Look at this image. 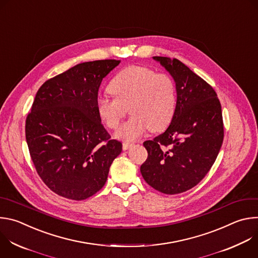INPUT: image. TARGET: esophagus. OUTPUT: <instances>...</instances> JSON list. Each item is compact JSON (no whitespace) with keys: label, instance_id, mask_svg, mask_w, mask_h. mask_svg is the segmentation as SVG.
Listing matches in <instances>:
<instances>
[{"label":"esophagus","instance_id":"1","mask_svg":"<svg viewBox=\"0 0 258 258\" xmlns=\"http://www.w3.org/2000/svg\"><path fill=\"white\" fill-rule=\"evenodd\" d=\"M133 146H134V144H133V143H127V142H124V143L122 144V149H123V150H127V149L132 148Z\"/></svg>","mask_w":258,"mask_h":258}]
</instances>
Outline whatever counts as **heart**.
<instances>
[{"mask_svg": "<svg viewBox=\"0 0 258 258\" xmlns=\"http://www.w3.org/2000/svg\"><path fill=\"white\" fill-rule=\"evenodd\" d=\"M108 91L114 98H98L97 113L107 127L116 130L128 108L132 116L116 133L121 140L135 141L148 130L163 131L175 113L174 81L149 67L134 65L122 69L110 82Z\"/></svg>", "mask_w": 258, "mask_h": 258, "instance_id": "obj_1", "label": "heart"}]
</instances>
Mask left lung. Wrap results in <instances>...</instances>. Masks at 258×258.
<instances>
[{"mask_svg": "<svg viewBox=\"0 0 258 258\" xmlns=\"http://www.w3.org/2000/svg\"><path fill=\"white\" fill-rule=\"evenodd\" d=\"M153 58L172 76L177 101L165 132L144 142L148 158L141 173L155 190L174 195L198 185L213 165L224 141L222 105L213 88L182 62Z\"/></svg>", "mask_w": 258, "mask_h": 258, "instance_id": "8db88e82", "label": "left lung"}]
</instances>
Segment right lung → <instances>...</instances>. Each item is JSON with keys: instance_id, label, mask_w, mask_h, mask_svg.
<instances>
[{"instance_id": "obj_1", "label": "right lung", "mask_w": 258, "mask_h": 258, "mask_svg": "<svg viewBox=\"0 0 258 258\" xmlns=\"http://www.w3.org/2000/svg\"><path fill=\"white\" fill-rule=\"evenodd\" d=\"M120 63L84 62L46 81L25 120L30 158L45 185L71 200L99 192L122 144L112 140L96 109L102 80Z\"/></svg>"}]
</instances>
